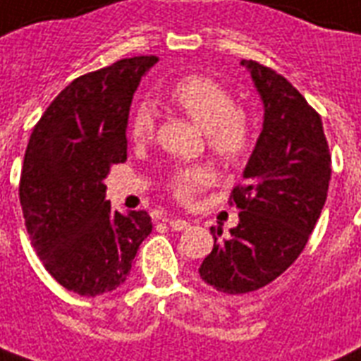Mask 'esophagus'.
<instances>
[{
	"label": "esophagus",
	"mask_w": 361,
	"mask_h": 361,
	"mask_svg": "<svg viewBox=\"0 0 361 361\" xmlns=\"http://www.w3.org/2000/svg\"><path fill=\"white\" fill-rule=\"evenodd\" d=\"M166 224L172 227L174 231H187L191 225H189V221H185V219H180V217H174V219H164Z\"/></svg>",
	"instance_id": "obj_1"
}]
</instances>
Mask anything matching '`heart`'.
Listing matches in <instances>:
<instances>
[{
    "label": "heart",
    "instance_id": "obj_1",
    "mask_svg": "<svg viewBox=\"0 0 361 361\" xmlns=\"http://www.w3.org/2000/svg\"><path fill=\"white\" fill-rule=\"evenodd\" d=\"M169 98L204 130L206 144L221 161L235 164L246 157L254 137L252 123L224 85L206 75H187L170 89ZM128 132L137 144L153 137L155 117L147 104L137 106ZM212 183L214 172L208 166L176 170L169 180L170 191L181 202H191L197 192Z\"/></svg>",
    "mask_w": 361,
    "mask_h": 361
}]
</instances>
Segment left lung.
Here are the masks:
<instances>
[{
	"label": "left lung",
	"instance_id": "left-lung-1",
	"mask_svg": "<svg viewBox=\"0 0 361 361\" xmlns=\"http://www.w3.org/2000/svg\"><path fill=\"white\" fill-rule=\"evenodd\" d=\"M265 115L244 183L231 192L240 210L231 236L212 227L214 247L199 269L206 284L229 295L271 284L299 257L326 204L331 155L320 115L286 77L242 60Z\"/></svg>",
	"mask_w": 361,
	"mask_h": 361
}]
</instances>
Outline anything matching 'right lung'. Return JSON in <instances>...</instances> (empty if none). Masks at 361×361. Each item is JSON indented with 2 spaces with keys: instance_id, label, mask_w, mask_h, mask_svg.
Instances as JSON below:
<instances>
[{
  "instance_id": "add662e5",
  "label": "right lung",
  "mask_w": 361,
  "mask_h": 361,
  "mask_svg": "<svg viewBox=\"0 0 361 361\" xmlns=\"http://www.w3.org/2000/svg\"><path fill=\"white\" fill-rule=\"evenodd\" d=\"M157 60L123 59L73 79L27 142L18 187L27 235L52 279L79 295L125 284L153 229L145 210H111L104 180L126 161L132 96Z\"/></svg>"
}]
</instances>
